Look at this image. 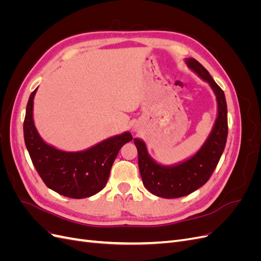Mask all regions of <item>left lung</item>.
<instances>
[{"label": "left lung", "mask_w": 261, "mask_h": 261, "mask_svg": "<svg viewBox=\"0 0 261 261\" xmlns=\"http://www.w3.org/2000/svg\"><path fill=\"white\" fill-rule=\"evenodd\" d=\"M185 63L210 85L217 98V118L206 141L193 156L176 164L163 165L149 155L144 140L134 138L144 186L151 194L167 199L192 194L207 183L223 153L227 138V108L223 90L198 61L189 58L185 59Z\"/></svg>", "instance_id": "8db88e82"}]
</instances>
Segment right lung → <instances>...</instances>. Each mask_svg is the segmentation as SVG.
<instances>
[{"label": "right lung", "instance_id": "1", "mask_svg": "<svg viewBox=\"0 0 261 261\" xmlns=\"http://www.w3.org/2000/svg\"><path fill=\"white\" fill-rule=\"evenodd\" d=\"M37 89L31 92L27 103L23 138L38 174L50 189L69 198L82 199L96 195L107 185L115 158L120 149L133 139L132 134L124 132L82 151L55 148L45 143L35 126Z\"/></svg>", "mask_w": 261, "mask_h": 261}]
</instances>
